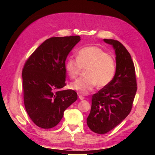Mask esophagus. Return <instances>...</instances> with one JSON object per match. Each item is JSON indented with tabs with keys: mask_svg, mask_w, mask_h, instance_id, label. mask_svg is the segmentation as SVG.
<instances>
[{
	"mask_svg": "<svg viewBox=\"0 0 155 155\" xmlns=\"http://www.w3.org/2000/svg\"><path fill=\"white\" fill-rule=\"evenodd\" d=\"M78 98H79L80 100H84V99H85V97L83 96L82 95H81V94H78Z\"/></svg>",
	"mask_w": 155,
	"mask_h": 155,
	"instance_id": "obj_1",
	"label": "esophagus"
}]
</instances>
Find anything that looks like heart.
<instances>
[{
    "label": "heart",
    "mask_w": 155,
    "mask_h": 155,
    "mask_svg": "<svg viewBox=\"0 0 155 155\" xmlns=\"http://www.w3.org/2000/svg\"><path fill=\"white\" fill-rule=\"evenodd\" d=\"M85 77L70 83V87L82 94H87L97 85L104 87L111 82L115 74L114 58L97 46L84 47L77 52V59L69 57L65 61V70L70 78H77L82 69Z\"/></svg>",
    "instance_id": "heart-1"
}]
</instances>
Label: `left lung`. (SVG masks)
I'll list each match as a JSON object with an SVG mask.
<instances>
[{"instance_id": "1", "label": "left lung", "mask_w": 155, "mask_h": 155, "mask_svg": "<svg viewBox=\"0 0 155 155\" xmlns=\"http://www.w3.org/2000/svg\"><path fill=\"white\" fill-rule=\"evenodd\" d=\"M103 40L114 49L116 70L111 82L92 96L87 124L98 134L109 132L127 117L137 91L135 66L129 52L118 41Z\"/></svg>"}]
</instances>
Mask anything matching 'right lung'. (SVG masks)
Instances as JSON below:
<instances>
[{"instance_id":"add662e5","label":"right lung","mask_w":155,"mask_h":155,"mask_svg":"<svg viewBox=\"0 0 155 155\" xmlns=\"http://www.w3.org/2000/svg\"><path fill=\"white\" fill-rule=\"evenodd\" d=\"M80 36L55 37L41 44L27 59L22 70L25 109L38 127L51 128L61 121L64 112L77 100L65 85V63Z\"/></svg>"}]
</instances>
